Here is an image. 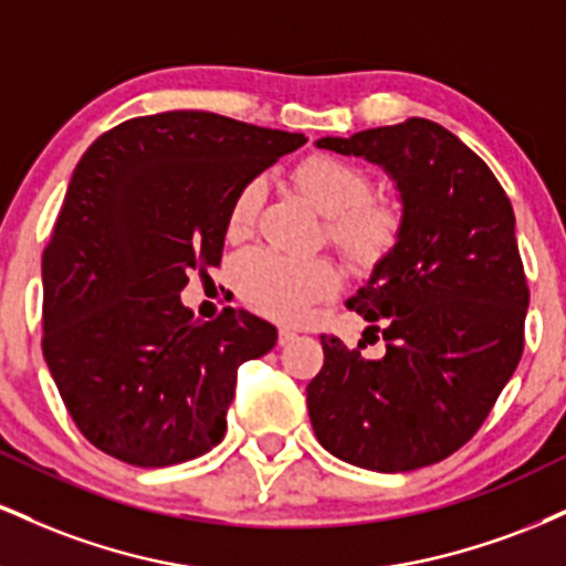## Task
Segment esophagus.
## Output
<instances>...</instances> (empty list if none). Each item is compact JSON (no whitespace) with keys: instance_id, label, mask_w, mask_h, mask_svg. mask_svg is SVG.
Instances as JSON below:
<instances>
[{"instance_id":"esophagus-1","label":"esophagus","mask_w":566,"mask_h":566,"mask_svg":"<svg viewBox=\"0 0 566 566\" xmlns=\"http://www.w3.org/2000/svg\"><path fill=\"white\" fill-rule=\"evenodd\" d=\"M295 340V329L290 327H282L279 329V346H287V343Z\"/></svg>"}]
</instances>
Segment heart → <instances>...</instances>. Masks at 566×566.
<instances>
[{"label":"heart","mask_w":566,"mask_h":566,"mask_svg":"<svg viewBox=\"0 0 566 566\" xmlns=\"http://www.w3.org/2000/svg\"><path fill=\"white\" fill-rule=\"evenodd\" d=\"M290 184L324 216V239L356 271H375L405 237V210L394 197L373 193V175L346 157L314 151L290 170ZM263 210V186L247 180L226 210V239L247 242ZM233 287L258 314L297 322L314 303L333 297L340 276L327 258H287L271 250L247 252L233 265Z\"/></svg>","instance_id":"1"}]
</instances>
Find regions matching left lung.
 I'll list each match as a JSON object with an SVG mask.
<instances>
[{
    "mask_svg": "<svg viewBox=\"0 0 566 566\" xmlns=\"http://www.w3.org/2000/svg\"><path fill=\"white\" fill-rule=\"evenodd\" d=\"M319 146L391 172L405 237L348 301L369 335L382 333L386 356L322 335L324 367L305 388L311 426L350 465L423 469L482 428L522 359L530 287L511 199L463 140L420 116Z\"/></svg>",
    "mask_w": 566,
    "mask_h": 566,
    "instance_id": "8db88e82",
    "label": "left lung"
}]
</instances>
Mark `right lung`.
<instances>
[{
  "mask_svg": "<svg viewBox=\"0 0 566 566\" xmlns=\"http://www.w3.org/2000/svg\"><path fill=\"white\" fill-rule=\"evenodd\" d=\"M303 143L165 112L122 122L84 151L42 252V354L101 452L161 469L223 439L237 369L274 348L276 327L242 308L197 322L180 290L191 271L220 265L233 191Z\"/></svg>",
  "mask_w": 566,
  "mask_h": 566,
  "instance_id": "right-lung-1",
  "label": "right lung"
}]
</instances>
